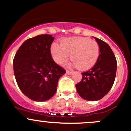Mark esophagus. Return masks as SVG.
I'll use <instances>...</instances> for the list:
<instances>
[{"label":"esophagus","mask_w":131,"mask_h":131,"mask_svg":"<svg viewBox=\"0 0 131 131\" xmlns=\"http://www.w3.org/2000/svg\"><path fill=\"white\" fill-rule=\"evenodd\" d=\"M66 73H67V74H69V75H70V74H71L72 73H73V71H71L67 70V71H66Z\"/></svg>","instance_id":"34e87169"}]
</instances>
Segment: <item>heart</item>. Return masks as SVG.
<instances>
[{
    "label": "heart",
    "mask_w": 131,
    "mask_h": 131,
    "mask_svg": "<svg viewBox=\"0 0 131 131\" xmlns=\"http://www.w3.org/2000/svg\"><path fill=\"white\" fill-rule=\"evenodd\" d=\"M51 53L56 63H63L69 58L73 64L80 70L93 68L100 55V48L96 41L85 37H69L62 40L60 45L53 43Z\"/></svg>",
    "instance_id": "obj_1"
}]
</instances>
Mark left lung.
I'll return each mask as SVG.
<instances>
[{
	"label": "left lung",
	"mask_w": 131,
	"mask_h": 131,
	"mask_svg": "<svg viewBox=\"0 0 131 131\" xmlns=\"http://www.w3.org/2000/svg\"><path fill=\"white\" fill-rule=\"evenodd\" d=\"M93 38L99 46V58L93 68L82 73V80L76 84L79 95L92 102L102 99L109 93L114 83L117 69L116 60L110 46L99 38Z\"/></svg>",
	"instance_id": "obj_1"
}]
</instances>
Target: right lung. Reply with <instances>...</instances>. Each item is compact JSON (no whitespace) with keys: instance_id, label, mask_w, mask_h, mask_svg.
Wrapping results in <instances>:
<instances>
[{"instance_id":"1","label":"right lung","mask_w":131,"mask_h":131,"mask_svg":"<svg viewBox=\"0 0 131 131\" xmlns=\"http://www.w3.org/2000/svg\"><path fill=\"white\" fill-rule=\"evenodd\" d=\"M54 37L40 35L25 41L13 60V71L21 91L36 102L54 96L59 78L66 73L54 62L50 48Z\"/></svg>"}]
</instances>
